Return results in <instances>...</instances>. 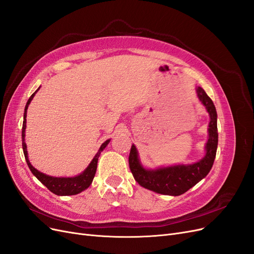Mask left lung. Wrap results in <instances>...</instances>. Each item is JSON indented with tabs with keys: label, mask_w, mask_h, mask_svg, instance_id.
I'll use <instances>...</instances> for the list:
<instances>
[{
	"label": "left lung",
	"mask_w": 254,
	"mask_h": 254,
	"mask_svg": "<svg viewBox=\"0 0 254 254\" xmlns=\"http://www.w3.org/2000/svg\"><path fill=\"white\" fill-rule=\"evenodd\" d=\"M199 101L205 107L210 115L209 140L205 144V156L193 164H179L157 170H146L140 162L139 153L132 145L129 153V167L135 181L141 187L156 191L159 194L179 196L186 193L195 184L202 180L210 173L216 157L218 132H217V113L212 99L207 96L200 87L196 89Z\"/></svg>",
	"instance_id": "obj_1"
}]
</instances>
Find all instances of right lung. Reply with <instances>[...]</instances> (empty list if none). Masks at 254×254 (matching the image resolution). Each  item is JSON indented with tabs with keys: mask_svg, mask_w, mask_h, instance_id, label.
I'll list each match as a JSON object with an SVG mask.
<instances>
[{
	"mask_svg": "<svg viewBox=\"0 0 254 254\" xmlns=\"http://www.w3.org/2000/svg\"><path fill=\"white\" fill-rule=\"evenodd\" d=\"M40 89V87L38 88V90ZM38 90L35 91V93L32 94V96L29 97V99L26 103L25 109H24V115H23V126H22V147H23V152H24V157L26 160V163L29 167L30 172L33 173L34 176H36V178L39 180L42 184H44L52 193L59 195V196H70V195H76L80 193V191L88 189L92 181H93V178L96 173V168H97V161L98 157L101 155V152L105 149L107 145L109 144L110 140H107L104 142L101 146V148L98 149L97 153L93 160L91 161V163L89 166L84 170L80 175L75 176V177H53L45 175L30 164L28 156H27V148H26V143H25V129H26V113H27V108L32 102V99L34 98L35 94L38 92Z\"/></svg>",
	"mask_w": 254,
	"mask_h": 254,
	"instance_id": "1",
	"label": "right lung"
}]
</instances>
